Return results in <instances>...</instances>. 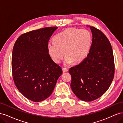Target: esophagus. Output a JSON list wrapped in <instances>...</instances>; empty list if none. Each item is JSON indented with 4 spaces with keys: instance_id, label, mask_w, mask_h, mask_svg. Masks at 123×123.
I'll return each instance as SVG.
<instances>
[{
    "instance_id": "esophagus-1",
    "label": "esophagus",
    "mask_w": 123,
    "mask_h": 123,
    "mask_svg": "<svg viewBox=\"0 0 123 123\" xmlns=\"http://www.w3.org/2000/svg\"><path fill=\"white\" fill-rule=\"evenodd\" d=\"M62 71L64 72H66L68 71V69L67 68H62Z\"/></svg>"
}]
</instances>
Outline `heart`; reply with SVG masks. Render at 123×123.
Masks as SVG:
<instances>
[{"label":"heart","instance_id":"b5f03b06","mask_svg":"<svg viewBox=\"0 0 123 123\" xmlns=\"http://www.w3.org/2000/svg\"><path fill=\"white\" fill-rule=\"evenodd\" d=\"M92 43V35L87 29L75 28L65 30L54 38V41L48 43V51L51 57L55 62H60L64 56L65 64L73 62L79 64L87 56Z\"/></svg>","mask_w":123,"mask_h":123}]
</instances>
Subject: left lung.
I'll list each match as a JSON object with an SVG mask.
<instances>
[{
    "mask_svg": "<svg viewBox=\"0 0 123 123\" xmlns=\"http://www.w3.org/2000/svg\"><path fill=\"white\" fill-rule=\"evenodd\" d=\"M92 42L87 57L69 69L71 88L79 99L91 102L107 91L113 80L114 61L112 48L106 35L92 26Z\"/></svg>",
    "mask_w": 123,
    "mask_h": 123,
    "instance_id": "1",
    "label": "left lung"
}]
</instances>
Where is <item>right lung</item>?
Here are the masks:
<instances>
[{
  "label": "right lung",
  "mask_w": 123,
  "mask_h": 123,
  "mask_svg": "<svg viewBox=\"0 0 123 123\" xmlns=\"http://www.w3.org/2000/svg\"><path fill=\"white\" fill-rule=\"evenodd\" d=\"M57 28H43L24 33L14 45L13 80L21 93L33 102L49 98L62 74V68L51 59L47 48Z\"/></svg>",
  "instance_id": "add662e5"
}]
</instances>
